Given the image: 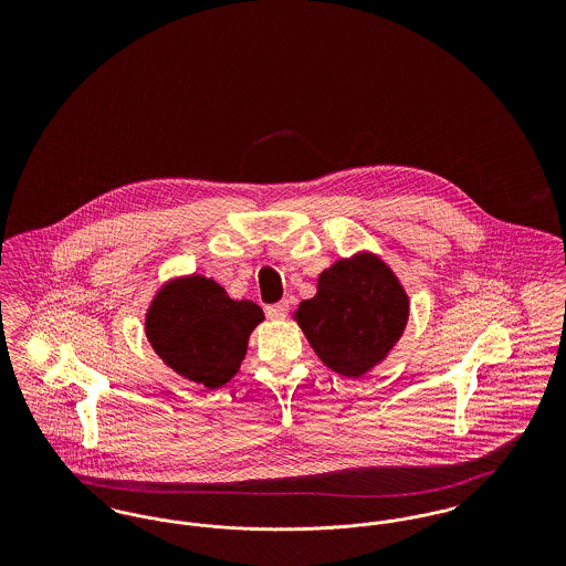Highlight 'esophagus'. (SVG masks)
I'll return each mask as SVG.
<instances>
[{"mask_svg":"<svg viewBox=\"0 0 566 566\" xmlns=\"http://www.w3.org/2000/svg\"><path fill=\"white\" fill-rule=\"evenodd\" d=\"M265 314L271 321H284L286 314H289V301H280V303H273L265 307Z\"/></svg>","mask_w":566,"mask_h":566,"instance_id":"esophagus-1","label":"esophagus"}]
</instances>
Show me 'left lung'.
<instances>
[{
    "label": "left lung",
    "instance_id": "8db88e82",
    "mask_svg": "<svg viewBox=\"0 0 566 566\" xmlns=\"http://www.w3.org/2000/svg\"><path fill=\"white\" fill-rule=\"evenodd\" d=\"M409 298L392 270L374 254L342 259L318 277V291L298 303L295 321L326 367L365 376L403 335Z\"/></svg>",
    "mask_w": 566,
    "mask_h": 566
}]
</instances>
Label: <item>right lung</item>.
Masks as SVG:
<instances>
[{
  "label": "right lung",
  "instance_id": "right-lung-1",
  "mask_svg": "<svg viewBox=\"0 0 566 566\" xmlns=\"http://www.w3.org/2000/svg\"><path fill=\"white\" fill-rule=\"evenodd\" d=\"M263 310L233 301L212 277L187 275L165 284L146 314V337L176 374L214 390L238 374Z\"/></svg>",
  "mask_w": 566,
  "mask_h": 566
}]
</instances>
